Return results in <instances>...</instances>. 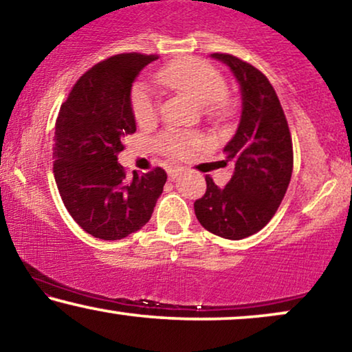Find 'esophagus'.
<instances>
[{
	"instance_id": "esophagus-1",
	"label": "esophagus",
	"mask_w": 352,
	"mask_h": 352,
	"mask_svg": "<svg viewBox=\"0 0 352 352\" xmlns=\"http://www.w3.org/2000/svg\"><path fill=\"white\" fill-rule=\"evenodd\" d=\"M182 172V168H170L168 170V180H175L179 177V173Z\"/></svg>"
}]
</instances>
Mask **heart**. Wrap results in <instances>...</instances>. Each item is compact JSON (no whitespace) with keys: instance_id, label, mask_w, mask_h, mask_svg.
<instances>
[{"instance_id":"heart-1","label":"heart","mask_w":352,"mask_h":352,"mask_svg":"<svg viewBox=\"0 0 352 352\" xmlns=\"http://www.w3.org/2000/svg\"><path fill=\"white\" fill-rule=\"evenodd\" d=\"M157 81L177 94L190 97L206 107V113L212 118H222L228 113L224 97L228 94V84L214 66L199 58H182L179 61L164 66L157 73ZM131 109L136 122L149 124L157 118L159 100L143 82L135 84L131 91ZM159 148L168 155L180 157L203 143L197 133L166 131L159 138Z\"/></svg>"}]
</instances>
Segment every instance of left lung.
I'll list each match as a JSON object with an SVG mask.
<instances>
[{
	"mask_svg": "<svg viewBox=\"0 0 352 352\" xmlns=\"http://www.w3.org/2000/svg\"><path fill=\"white\" fill-rule=\"evenodd\" d=\"M240 84L242 115L224 148L232 179L219 188L206 175V193L195 201L199 224L219 237L240 240L261 230L278 211L294 166L292 138L284 110L268 78L240 58L212 53Z\"/></svg>",
	"mask_w": 352,
	"mask_h": 352,
	"instance_id": "8db88e82",
	"label": "left lung"
}]
</instances>
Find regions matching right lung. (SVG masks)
<instances>
[{
	"label": "right lung",
	"instance_id": "right-lung-1",
	"mask_svg": "<svg viewBox=\"0 0 352 352\" xmlns=\"http://www.w3.org/2000/svg\"><path fill=\"white\" fill-rule=\"evenodd\" d=\"M157 55L120 53L78 79L55 124L53 175L66 209L92 237L120 240L140 230L153 216L167 173L155 167L133 172L120 166L122 138L136 131L131 86Z\"/></svg>",
	"mask_w": 352,
	"mask_h": 352
}]
</instances>
